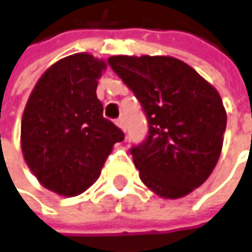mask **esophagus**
<instances>
[{
  "label": "esophagus",
  "instance_id": "1",
  "mask_svg": "<svg viewBox=\"0 0 252 252\" xmlns=\"http://www.w3.org/2000/svg\"><path fill=\"white\" fill-rule=\"evenodd\" d=\"M116 124H117V126L123 131V132H126V120L123 117H120L118 120H116Z\"/></svg>",
  "mask_w": 252,
  "mask_h": 252
}]
</instances>
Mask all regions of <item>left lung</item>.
<instances>
[{
    "instance_id": "obj_1",
    "label": "left lung",
    "mask_w": 252,
    "mask_h": 252,
    "mask_svg": "<svg viewBox=\"0 0 252 252\" xmlns=\"http://www.w3.org/2000/svg\"><path fill=\"white\" fill-rule=\"evenodd\" d=\"M109 64L148 116V139L131 149L141 181L164 199L191 194L220 158L227 114L219 92L174 57L113 56Z\"/></svg>"
}]
</instances>
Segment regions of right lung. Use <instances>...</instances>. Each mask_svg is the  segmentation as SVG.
Listing matches in <instances>:
<instances>
[{
  "label": "right lung",
  "instance_id": "add662e5",
  "mask_svg": "<svg viewBox=\"0 0 252 252\" xmlns=\"http://www.w3.org/2000/svg\"><path fill=\"white\" fill-rule=\"evenodd\" d=\"M107 63L89 53L58 60L39 78L25 106L21 148L44 188L61 196L85 192L100 177L121 129L103 117L96 96Z\"/></svg>",
  "mask_w": 252,
  "mask_h": 252
}]
</instances>
